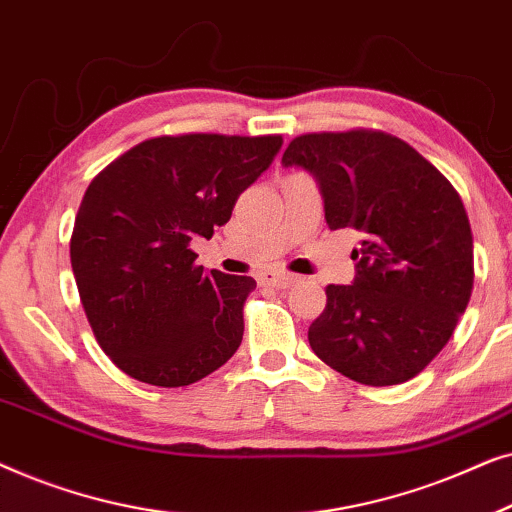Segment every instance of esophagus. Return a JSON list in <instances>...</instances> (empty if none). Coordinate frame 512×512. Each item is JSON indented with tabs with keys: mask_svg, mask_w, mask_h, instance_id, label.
I'll use <instances>...</instances> for the list:
<instances>
[{
	"mask_svg": "<svg viewBox=\"0 0 512 512\" xmlns=\"http://www.w3.org/2000/svg\"><path fill=\"white\" fill-rule=\"evenodd\" d=\"M263 284H270V286H277V289H286V286H291L296 282L298 277L289 275V272H277V270H263L261 275H258Z\"/></svg>",
	"mask_w": 512,
	"mask_h": 512,
	"instance_id": "1",
	"label": "esophagus"
}]
</instances>
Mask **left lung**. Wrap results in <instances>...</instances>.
<instances>
[{
  "label": "left lung",
  "mask_w": 512,
  "mask_h": 512,
  "mask_svg": "<svg viewBox=\"0 0 512 512\" xmlns=\"http://www.w3.org/2000/svg\"><path fill=\"white\" fill-rule=\"evenodd\" d=\"M284 167L317 181L331 230H359L354 282L326 286L312 352L349 380L389 387L429 366L473 291V235L450 181L384 132L303 135Z\"/></svg>",
  "instance_id": "left-lung-1"
}]
</instances>
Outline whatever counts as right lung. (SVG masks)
I'll return each instance as SVG.
<instances>
[{
    "mask_svg": "<svg viewBox=\"0 0 512 512\" xmlns=\"http://www.w3.org/2000/svg\"><path fill=\"white\" fill-rule=\"evenodd\" d=\"M282 144L279 135L156 137L90 181L69 256L95 338L125 375L186 387L237 352L256 282L195 265L188 244L228 223Z\"/></svg>",
    "mask_w": 512,
    "mask_h": 512,
    "instance_id": "1",
    "label": "right lung"
}]
</instances>
